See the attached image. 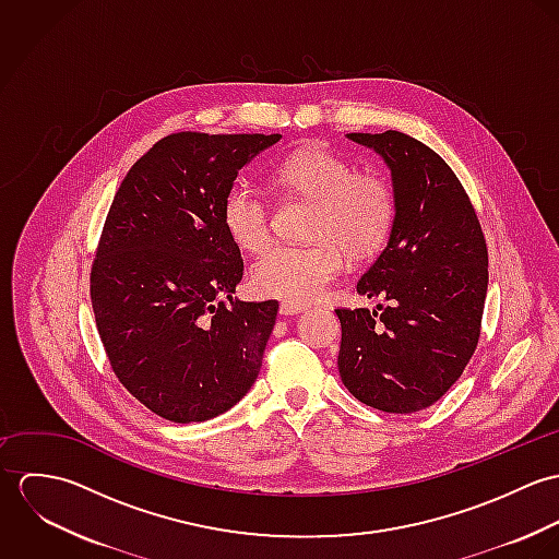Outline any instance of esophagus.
Instances as JSON below:
<instances>
[{
  "instance_id": "1",
  "label": "esophagus",
  "mask_w": 559,
  "mask_h": 559,
  "mask_svg": "<svg viewBox=\"0 0 559 559\" xmlns=\"http://www.w3.org/2000/svg\"><path fill=\"white\" fill-rule=\"evenodd\" d=\"M301 312H306V306H301V304L284 301V304L280 306V314H284V317H295V314H301Z\"/></svg>"
}]
</instances>
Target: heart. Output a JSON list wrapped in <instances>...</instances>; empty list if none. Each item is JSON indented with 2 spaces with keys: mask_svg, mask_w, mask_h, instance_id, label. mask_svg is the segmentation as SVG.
Segmentation results:
<instances>
[{
  "mask_svg": "<svg viewBox=\"0 0 559 559\" xmlns=\"http://www.w3.org/2000/svg\"><path fill=\"white\" fill-rule=\"evenodd\" d=\"M284 195L312 204L310 245H277L251 271V288L262 297L306 304L322 295L348 260H368L381 251L396 219L394 189L372 169H353L342 155L308 144L273 169ZM222 224L233 242L260 253L271 242V204L251 185H235L222 202Z\"/></svg>",
  "mask_w": 559,
  "mask_h": 559,
  "instance_id": "obj_1",
  "label": "heart"
}]
</instances>
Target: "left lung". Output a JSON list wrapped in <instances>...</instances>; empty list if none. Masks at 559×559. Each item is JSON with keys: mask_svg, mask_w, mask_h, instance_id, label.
Wrapping results in <instances>:
<instances>
[{"mask_svg": "<svg viewBox=\"0 0 559 559\" xmlns=\"http://www.w3.org/2000/svg\"><path fill=\"white\" fill-rule=\"evenodd\" d=\"M392 169L396 219L357 293L377 310H335L344 388L385 413H415L463 374L479 340L488 251L476 209L452 167L400 131L348 133Z\"/></svg>", "mask_w": 559, "mask_h": 559, "instance_id": "left-lung-1", "label": "left lung"}]
</instances>
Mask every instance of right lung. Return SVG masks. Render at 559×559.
Returning <instances> with one entry per match:
<instances>
[{
	"mask_svg": "<svg viewBox=\"0 0 559 559\" xmlns=\"http://www.w3.org/2000/svg\"><path fill=\"white\" fill-rule=\"evenodd\" d=\"M282 135L180 131L124 176L90 271L96 329L118 381L163 419L204 421L258 379L280 304L237 301L240 249L222 202Z\"/></svg>",
	"mask_w": 559,
	"mask_h": 559,
	"instance_id": "1",
	"label": "right lung"
}]
</instances>
